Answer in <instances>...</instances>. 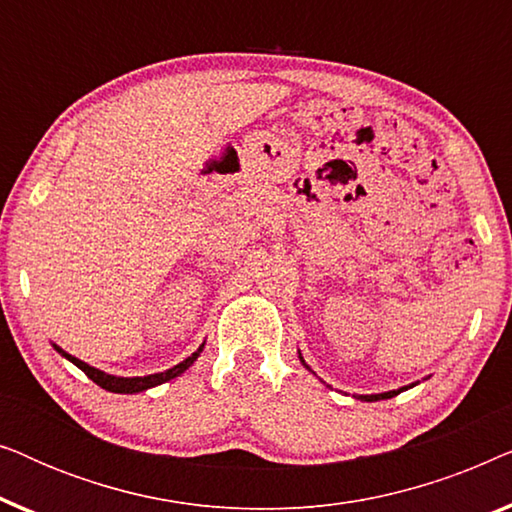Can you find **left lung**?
<instances>
[{
    "mask_svg": "<svg viewBox=\"0 0 512 512\" xmlns=\"http://www.w3.org/2000/svg\"><path fill=\"white\" fill-rule=\"evenodd\" d=\"M298 356H300V352H298ZM300 361H303V356H300ZM303 366H305L307 370H310V366H307L305 361H303ZM410 387H415V384H410ZM410 387H401V389H394V391H384V394H354V398H356V401H368V403L384 401V398H394V396L401 394V391L410 389Z\"/></svg>",
    "mask_w": 512,
    "mask_h": 512,
    "instance_id": "1",
    "label": "left lung"
}]
</instances>
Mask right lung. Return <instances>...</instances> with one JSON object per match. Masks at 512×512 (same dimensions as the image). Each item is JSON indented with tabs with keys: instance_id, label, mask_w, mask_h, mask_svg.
Here are the masks:
<instances>
[{
	"instance_id": "add662e5",
	"label": "right lung",
	"mask_w": 512,
	"mask_h": 512,
	"mask_svg": "<svg viewBox=\"0 0 512 512\" xmlns=\"http://www.w3.org/2000/svg\"><path fill=\"white\" fill-rule=\"evenodd\" d=\"M53 347H55V352L65 356L67 361H72L76 368H81L83 373H86L95 384H100L102 389L114 391V394H139V391H146V389H151V387H158V384H163L167 380H174V377H179L181 373H184V370L191 368L193 361L200 356L202 347H205V342H202V345L198 347V352H193L191 356H188V359L177 363V366H174V368L165 370V373H153V375H144V377H116V375H109V373H104V370L88 366L86 361H81V359H76V356L67 354L65 349L55 345V342H53Z\"/></svg>"
}]
</instances>
